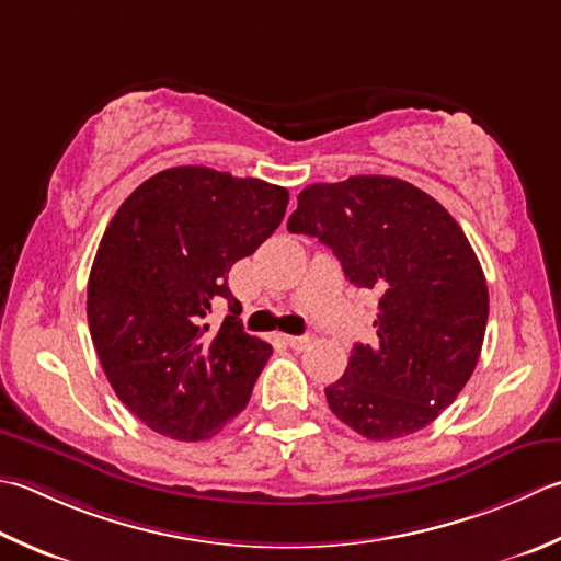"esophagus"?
Listing matches in <instances>:
<instances>
[{
  "label": "esophagus",
  "mask_w": 561,
  "mask_h": 561,
  "mask_svg": "<svg viewBox=\"0 0 561 561\" xmlns=\"http://www.w3.org/2000/svg\"><path fill=\"white\" fill-rule=\"evenodd\" d=\"M284 343H287L294 350H304L306 345H309V337H306V335H284Z\"/></svg>",
  "instance_id": "34e87169"
}]
</instances>
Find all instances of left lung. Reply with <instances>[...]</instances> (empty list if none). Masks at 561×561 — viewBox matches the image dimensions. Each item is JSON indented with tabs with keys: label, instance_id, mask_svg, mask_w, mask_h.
<instances>
[{
	"label": "left lung",
	"instance_id": "left-lung-1",
	"mask_svg": "<svg viewBox=\"0 0 561 561\" xmlns=\"http://www.w3.org/2000/svg\"><path fill=\"white\" fill-rule=\"evenodd\" d=\"M287 228L379 291L375 343H355L325 389L331 411L377 443L431 425L465 389L486 333L489 289L465 230L431 194L383 174L309 184Z\"/></svg>",
	"mask_w": 561,
	"mask_h": 561
}]
</instances>
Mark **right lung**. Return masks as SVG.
I'll return each mask as SVG.
<instances>
[{"label": "right lung", "mask_w": 561, "mask_h": 561, "mask_svg": "<svg viewBox=\"0 0 561 561\" xmlns=\"http://www.w3.org/2000/svg\"><path fill=\"white\" fill-rule=\"evenodd\" d=\"M284 186L170 168L118 206L87 284V321L121 403L150 431L208 440L236 419L272 355L238 321L228 272L282 224ZM224 298L218 329L205 316Z\"/></svg>", "instance_id": "1"}]
</instances>
